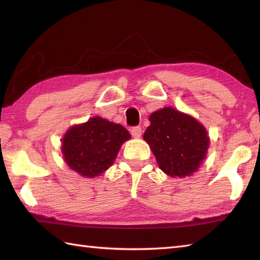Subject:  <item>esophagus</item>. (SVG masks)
I'll return each mask as SVG.
<instances>
[{
  "label": "esophagus",
  "mask_w": 260,
  "mask_h": 260,
  "mask_svg": "<svg viewBox=\"0 0 260 260\" xmlns=\"http://www.w3.org/2000/svg\"><path fill=\"white\" fill-rule=\"evenodd\" d=\"M131 134H132V136L135 137V139H139V137H141V135H142V128L140 126H135L131 129Z\"/></svg>",
  "instance_id": "34e87169"
}]
</instances>
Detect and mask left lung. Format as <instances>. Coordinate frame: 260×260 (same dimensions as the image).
<instances>
[{
	"label": "left lung",
	"mask_w": 260,
	"mask_h": 260,
	"mask_svg": "<svg viewBox=\"0 0 260 260\" xmlns=\"http://www.w3.org/2000/svg\"><path fill=\"white\" fill-rule=\"evenodd\" d=\"M144 140L156 162L172 178L190 176L200 168L210 144L208 132L192 116L165 107L150 116Z\"/></svg>",
	"instance_id": "obj_1"
}]
</instances>
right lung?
Wrapping results in <instances>:
<instances>
[{
  "mask_svg": "<svg viewBox=\"0 0 260 260\" xmlns=\"http://www.w3.org/2000/svg\"><path fill=\"white\" fill-rule=\"evenodd\" d=\"M129 139L124 126L96 116L87 123L70 127L64 134L63 159L77 173L95 178L114 163L121 144Z\"/></svg>",
  "mask_w": 260,
  "mask_h": 260,
  "instance_id": "add662e5",
  "label": "right lung"
}]
</instances>
